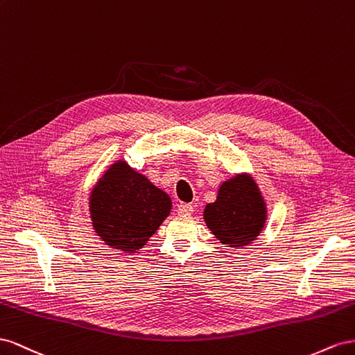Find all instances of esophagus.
Instances as JSON below:
<instances>
[{
    "instance_id": "obj_1",
    "label": "esophagus",
    "mask_w": 355,
    "mask_h": 355,
    "mask_svg": "<svg viewBox=\"0 0 355 355\" xmlns=\"http://www.w3.org/2000/svg\"><path fill=\"white\" fill-rule=\"evenodd\" d=\"M193 205L191 204H180L178 207H177V212L180 216H190L191 212H193Z\"/></svg>"
}]
</instances>
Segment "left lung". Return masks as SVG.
I'll return each mask as SVG.
<instances>
[{"mask_svg":"<svg viewBox=\"0 0 355 355\" xmlns=\"http://www.w3.org/2000/svg\"><path fill=\"white\" fill-rule=\"evenodd\" d=\"M266 202L257 183L248 174H236L218 189L216 202L208 204L204 220L214 236L226 247L251 244L266 223Z\"/></svg>","mask_w":355,"mask_h":355,"instance_id":"1","label":"left lung"}]
</instances>
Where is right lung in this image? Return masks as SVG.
I'll return each instance as SVG.
<instances>
[{
  "label": "right lung",
  "mask_w": 355,
  "mask_h": 355,
  "mask_svg": "<svg viewBox=\"0 0 355 355\" xmlns=\"http://www.w3.org/2000/svg\"><path fill=\"white\" fill-rule=\"evenodd\" d=\"M171 198L162 189L117 160L98 180L89 198L92 226L104 244L137 252L156 234L171 212Z\"/></svg>",
  "instance_id": "add662e5"
}]
</instances>
